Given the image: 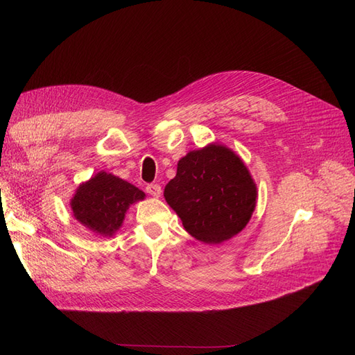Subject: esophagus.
<instances>
[{"mask_svg": "<svg viewBox=\"0 0 355 355\" xmlns=\"http://www.w3.org/2000/svg\"><path fill=\"white\" fill-rule=\"evenodd\" d=\"M146 192L153 197H159L161 196V187L158 184H149V185H146Z\"/></svg>", "mask_w": 355, "mask_h": 355, "instance_id": "1", "label": "esophagus"}]
</instances>
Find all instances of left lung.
I'll return each instance as SVG.
<instances>
[{
	"label": "left lung",
	"mask_w": 355,
	"mask_h": 355,
	"mask_svg": "<svg viewBox=\"0 0 355 355\" xmlns=\"http://www.w3.org/2000/svg\"><path fill=\"white\" fill-rule=\"evenodd\" d=\"M164 198L192 237L219 244L249 223L257 191L243 159L227 146L210 144L179 159Z\"/></svg>",
	"instance_id": "1"
}]
</instances>
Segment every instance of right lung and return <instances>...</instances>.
Here are the masks:
<instances>
[{
	"mask_svg": "<svg viewBox=\"0 0 355 355\" xmlns=\"http://www.w3.org/2000/svg\"><path fill=\"white\" fill-rule=\"evenodd\" d=\"M145 192L106 171L81 184L71 200L75 219L93 232L111 237L120 230L125 211Z\"/></svg>",
	"mask_w": 355,
	"mask_h": 355,
	"instance_id": "1",
	"label": "right lung"
}]
</instances>
